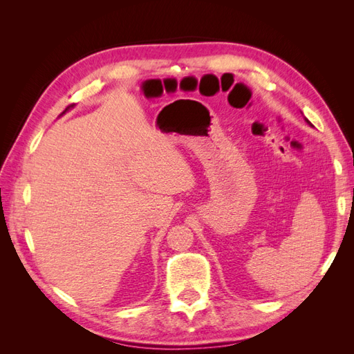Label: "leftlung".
Listing matches in <instances>:
<instances>
[{
  "label": "left lung",
  "instance_id": "8db88e82",
  "mask_svg": "<svg viewBox=\"0 0 354 354\" xmlns=\"http://www.w3.org/2000/svg\"><path fill=\"white\" fill-rule=\"evenodd\" d=\"M307 122H308V121H307ZM308 124H310V122H308Z\"/></svg>",
  "mask_w": 354,
  "mask_h": 354
}]
</instances>
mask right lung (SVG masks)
Wrapping results in <instances>:
<instances>
[{
	"mask_svg": "<svg viewBox=\"0 0 354 354\" xmlns=\"http://www.w3.org/2000/svg\"><path fill=\"white\" fill-rule=\"evenodd\" d=\"M68 109H69V106H68V108H66V109H65V111H63V113H65V112H66V111H68Z\"/></svg>",
	"mask_w": 354,
	"mask_h": 354,
	"instance_id": "right-lung-1",
	"label": "right lung"
}]
</instances>
